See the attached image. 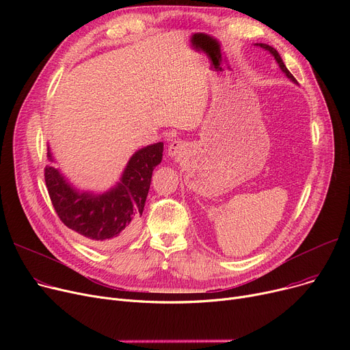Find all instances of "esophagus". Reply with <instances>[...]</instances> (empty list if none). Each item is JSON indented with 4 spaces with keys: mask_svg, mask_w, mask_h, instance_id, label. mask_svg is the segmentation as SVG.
Wrapping results in <instances>:
<instances>
[{
    "mask_svg": "<svg viewBox=\"0 0 350 350\" xmlns=\"http://www.w3.org/2000/svg\"><path fill=\"white\" fill-rule=\"evenodd\" d=\"M187 152V144L183 140H174L169 146V156L180 159L181 156H185Z\"/></svg>",
    "mask_w": 350,
    "mask_h": 350,
    "instance_id": "obj_1",
    "label": "esophagus"
}]
</instances>
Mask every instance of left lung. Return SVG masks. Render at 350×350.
<instances>
[{"label":"left lung","mask_w":350,"mask_h":350,"mask_svg":"<svg viewBox=\"0 0 350 350\" xmlns=\"http://www.w3.org/2000/svg\"><path fill=\"white\" fill-rule=\"evenodd\" d=\"M260 46L261 48H264V49H267L269 53H272V57L275 58V61H277L278 62V65H280V68L286 73V77L289 78V79H292L293 82H297V79L295 78H293V75H292V73L286 69V66H285V64L282 62V59H281V57H280V53H278V51L277 49H275V48H272V46H269V45H267V44H260Z\"/></svg>","instance_id":"1"}]
</instances>
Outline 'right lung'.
I'll return each instance as SVG.
<instances>
[{
	"mask_svg": "<svg viewBox=\"0 0 350 350\" xmlns=\"http://www.w3.org/2000/svg\"><path fill=\"white\" fill-rule=\"evenodd\" d=\"M51 159V153L48 152ZM163 157V143L147 146L129 160L119 185L94 196L72 189L59 172L46 165L45 183L61 221L96 247H116L132 237L143 213L152 173Z\"/></svg>",
	"mask_w": 350,
	"mask_h": 350,
	"instance_id": "1",
	"label": "right lung"
}]
</instances>
